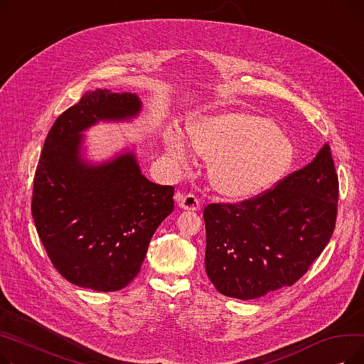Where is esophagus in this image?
I'll return each instance as SVG.
<instances>
[{
	"instance_id": "34e87169",
	"label": "esophagus",
	"mask_w": 364,
	"mask_h": 364,
	"mask_svg": "<svg viewBox=\"0 0 364 364\" xmlns=\"http://www.w3.org/2000/svg\"><path fill=\"white\" fill-rule=\"evenodd\" d=\"M177 200H178V205H180L183 209H188V211H198V209L200 208L199 199H198L195 195H192V193L178 195V196H177Z\"/></svg>"
}]
</instances>
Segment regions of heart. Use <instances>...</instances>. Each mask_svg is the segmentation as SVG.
Instances as JSON below:
<instances>
[{"instance_id":"heart-1","label":"heart","mask_w":364,"mask_h":364,"mask_svg":"<svg viewBox=\"0 0 364 364\" xmlns=\"http://www.w3.org/2000/svg\"><path fill=\"white\" fill-rule=\"evenodd\" d=\"M188 140L200 156L211 159L214 187L233 198L254 196L272 187L295 158L294 146L280 128L252 113L227 112L203 118L188 127ZM165 143L174 159L188 158L177 134L168 132Z\"/></svg>"}]
</instances>
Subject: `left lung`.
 Wrapping results in <instances>:
<instances>
[{"label":"left lung","instance_id":"1","mask_svg":"<svg viewBox=\"0 0 364 364\" xmlns=\"http://www.w3.org/2000/svg\"><path fill=\"white\" fill-rule=\"evenodd\" d=\"M338 196L324 144L309 165L259 195L208 205L205 270L215 289L245 301L296 283L332 237Z\"/></svg>","mask_w":364,"mask_h":364}]
</instances>
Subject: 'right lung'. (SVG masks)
Returning a JSON list of instances; mask_svg holds the SVG:
<instances>
[{
	"instance_id": "1",
	"label": "right lung",
	"mask_w": 364,
	"mask_h": 364,
	"mask_svg": "<svg viewBox=\"0 0 364 364\" xmlns=\"http://www.w3.org/2000/svg\"><path fill=\"white\" fill-rule=\"evenodd\" d=\"M140 109L136 94L87 91L55 119L36 165L31 211L38 236L54 269L81 288H125L174 209V187L149 181L132 151L103 165L81 159V131Z\"/></svg>"
}]
</instances>
